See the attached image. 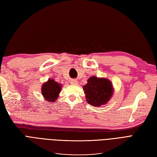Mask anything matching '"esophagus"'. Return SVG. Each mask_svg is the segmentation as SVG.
Segmentation results:
<instances>
[{
	"instance_id": "34e87169",
	"label": "esophagus",
	"mask_w": 157,
	"mask_h": 157,
	"mask_svg": "<svg viewBox=\"0 0 157 157\" xmlns=\"http://www.w3.org/2000/svg\"><path fill=\"white\" fill-rule=\"evenodd\" d=\"M71 84H74V85H77L78 84V82H77V80H72L71 81Z\"/></svg>"
}]
</instances>
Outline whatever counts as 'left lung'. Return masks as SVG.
I'll use <instances>...</instances> for the list:
<instances>
[{"mask_svg": "<svg viewBox=\"0 0 157 157\" xmlns=\"http://www.w3.org/2000/svg\"><path fill=\"white\" fill-rule=\"evenodd\" d=\"M87 102L94 107H99L110 99L113 94V85L110 80L96 77H90L83 86Z\"/></svg>", "mask_w": 157, "mask_h": 157, "instance_id": "8db88e82", "label": "left lung"}]
</instances>
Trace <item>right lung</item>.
Wrapping results in <instances>:
<instances>
[{"label": "right lung", "instance_id": "1", "mask_svg": "<svg viewBox=\"0 0 157 157\" xmlns=\"http://www.w3.org/2000/svg\"><path fill=\"white\" fill-rule=\"evenodd\" d=\"M61 90V85L56 82L54 80L49 79L42 86V94L47 101H55L58 98Z\"/></svg>", "mask_w": 157, "mask_h": 157}]
</instances>
